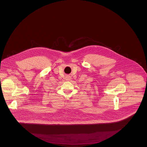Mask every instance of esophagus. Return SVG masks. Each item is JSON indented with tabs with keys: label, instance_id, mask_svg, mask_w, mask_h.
Masks as SVG:
<instances>
[{
	"label": "esophagus",
	"instance_id": "1",
	"mask_svg": "<svg viewBox=\"0 0 147 147\" xmlns=\"http://www.w3.org/2000/svg\"><path fill=\"white\" fill-rule=\"evenodd\" d=\"M69 79H70L69 77H68V78H67V80H69Z\"/></svg>",
	"mask_w": 147,
	"mask_h": 147
}]
</instances>
